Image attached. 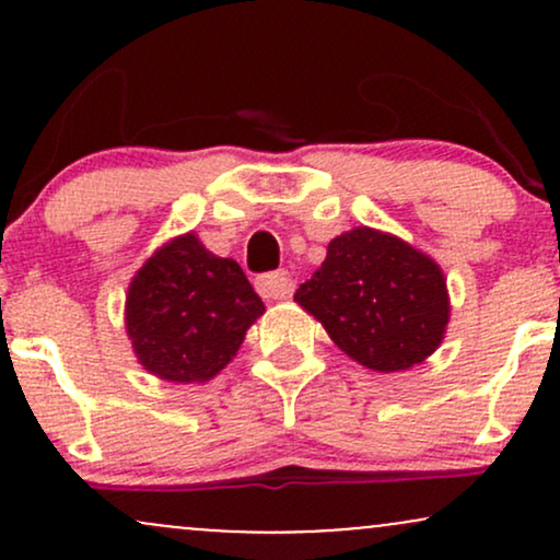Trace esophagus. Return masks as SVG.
<instances>
[{
  "label": "esophagus",
  "instance_id": "1",
  "mask_svg": "<svg viewBox=\"0 0 560 560\" xmlns=\"http://www.w3.org/2000/svg\"><path fill=\"white\" fill-rule=\"evenodd\" d=\"M294 281L287 271H276V273H266L258 279V292L266 300H287L292 294Z\"/></svg>",
  "mask_w": 560,
  "mask_h": 560
}]
</instances>
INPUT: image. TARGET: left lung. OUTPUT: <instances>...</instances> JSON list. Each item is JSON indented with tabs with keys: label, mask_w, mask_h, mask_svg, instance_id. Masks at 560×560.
<instances>
[{
	"label": "left lung",
	"mask_w": 560,
	"mask_h": 560,
	"mask_svg": "<svg viewBox=\"0 0 560 560\" xmlns=\"http://www.w3.org/2000/svg\"><path fill=\"white\" fill-rule=\"evenodd\" d=\"M294 302L365 369L397 374L427 361L450 324L447 279L432 255L389 231L334 236Z\"/></svg>",
	"instance_id": "1"
}]
</instances>
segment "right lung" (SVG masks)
Segmentation results:
<instances>
[{"label":"right lung","mask_w":560,"mask_h":560,"mask_svg":"<svg viewBox=\"0 0 560 560\" xmlns=\"http://www.w3.org/2000/svg\"><path fill=\"white\" fill-rule=\"evenodd\" d=\"M262 313L240 262L218 258L186 231L133 273L124 316L141 369L163 382L205 384L226 369Z\"/></svg>","instance_id":"1"}]
</instances>
